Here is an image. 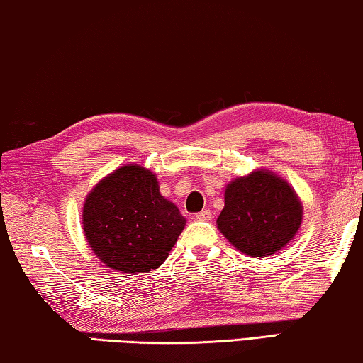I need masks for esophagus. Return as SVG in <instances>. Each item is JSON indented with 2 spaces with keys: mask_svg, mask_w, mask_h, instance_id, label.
Instances as JSON below:
<instances>
[{
  "mask_svg": "<svg viewBox=\"0 0 363 363\" xmlns=\"http://www.w3.org/2000/svg\"><path fill=\"white\" fill-rule=\"evenodd\" d=\"M211 211L210 210H202L200 213H197V215H195V218H197L199 221H210L211 220Z\"/></svg>",
  "mask_w": 363,
  "mask_h": 363,
  "instance_id": "esophagus-1",
  "label": "esophagus"
}]
</instances>
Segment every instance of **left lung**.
Masks as SVG:
<instances>
[{
	"mask_svg": "<svg viewBox=\"0 0 363 363\" xmlns=\"http://www.w3.org/2000/svg\"><path fill=\"white\" fill-rule=\"evenodd\" d=\"M302 215V202L289 182L269 169H255L228 184L216 224L239 252L264 258L291 242Z\"/></svg>",
	"mask_w": 363,
	"mask_h": 363,
	"instance_id": "1",
	"label": "left lung"
}]
</instances>
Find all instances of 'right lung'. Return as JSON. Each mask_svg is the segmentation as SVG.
Masks as SVG:
<instances>
[{"label":"right lung","instance_id":"right-lung-1","mask_svg":"<svg viewBox=\"0 0 363 363\" xmlns=\"http://www.w3.org/2000/svg\"><path fill=\"white\" fill-rule=\"evenodd\" d=\"M82 226L96 258L130 274L163 264L186 218L160 194L157 174L132 163L109 172L87 194Z\"/></svg>","mask_w":363,"mask_h":363}]
</instances>
